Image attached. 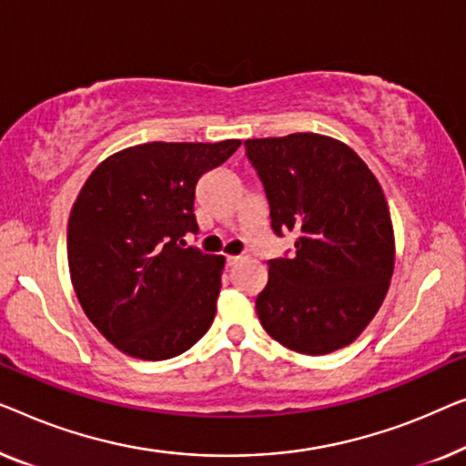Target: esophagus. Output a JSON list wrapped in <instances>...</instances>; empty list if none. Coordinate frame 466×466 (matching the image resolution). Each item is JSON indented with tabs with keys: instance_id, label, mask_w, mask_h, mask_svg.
<instances>
[{
	"instance_id": "esophagus-1",
	"label": "esophagus",
	"mask_w": 466,
	"mask_h": 466,
	"mask_svg": "<svg viewBox=\"0 0 466 466\" xmlns=\"http://www.w3.org/2000/svg\"><path fill=\"white\" fill-rule=\"evenodd\" d=\"M245 259H247V255H228L226 266L228 268H234V266H238L240 261H245Z\"/></svg>"
}]
</instances>
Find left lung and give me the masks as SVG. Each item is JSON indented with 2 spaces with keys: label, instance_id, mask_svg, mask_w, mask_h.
Listing matches in <instances>:
<instances>
[{
  "label": "left lung",
  "instance_id": "left-lung-1",
  "mask_svg": "<svg viewBox=\"0 0 466 466\" xmlns=\"http://www.w3.org/2000/svg\"><path fill=\"white\" fill-rule=\"evenodd\" d=\"M272 232L296 234L291 258L268 259L259 323L287 349L327 355L355 342L382 306L395 238L382 187L349 146L296 133L245 141Z\"/></svg>",
  "mask_w": 466,
  "mask_h": 466
}]
</instances>
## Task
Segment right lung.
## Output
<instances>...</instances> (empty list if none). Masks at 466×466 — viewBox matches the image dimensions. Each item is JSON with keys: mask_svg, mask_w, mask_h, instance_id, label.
<instances>
[{"mask_svg": "<svg viewBox=\"0 0 466 466\" xmlns=\"http://www.w3.org/2000/svg\"><path fill=\"white\" fill-rule=\"evenodd\" d=\"M240 141L143 143L93 170L67 226L76 296L117 350L173 359L198 342L218 310L224 258L187 247L198 234L196 186Z\"/></svg>", "mask_w": 466, "mask_h": 466, "instance_id": "obj_1", "label": "right lung"}]
</instances>
